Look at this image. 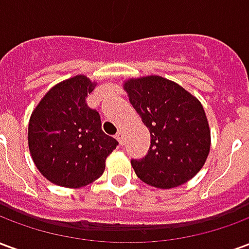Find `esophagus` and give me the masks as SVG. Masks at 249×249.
I'll use <instances>...</instances> for the list:
<instances>
[{
    "label": "esophagus",
    "mask_w": 249,
    "mask_h": 249,
    "mask_svg": "<svg viewBox=\"0 0 249 249\" xmlns=\"http://www.w3.org/2000/svg\"><path fill=\"white\" fill-rule=\"evenodd\" d=\"M116 139L119 140L120 145H124V135H123V132L120 130V132H117V135H116Z\"/></svg>",
    "instance_id": "esophagus-1"
}]
</instances>
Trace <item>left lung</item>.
Here are the masks:
<instances>
[{"label":"left lung","instance_id":"8db88e82","mask_svg":"<svg viewBox=\"0 0 249 249\" xmlns=\"http://www.w3.org/2000/svg\"><path fill=\"white\" fill-rule=\"evenodd\" d=\"M123 88L151 133L148 155L130 161L137 178L160 189L180 187L195 178L211 149V129L201 103L161 76L128 78Z\"/></svg>","mask_w":249,"mask_h":249}]
</instances>
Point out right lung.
<instances>
[{
	"instance_id": "add662e5",
	"label": "right lung",
	"mask_w": 249,
	"mask_h": 249,
	"mask_svg": "<svg viewBox=\"0 0 249 249\" xmlns=\"http://www.w3.org/2000/svg\"><path fill=\"white\" fill-rule=\"evenodd\" d=\"M97 82L77 74L58 82L41 98L28 126L30 156L51 183L81 188L105 171L117 141L101 129L100 114L87 105Z\"/></svg>"
}]
</instances>
